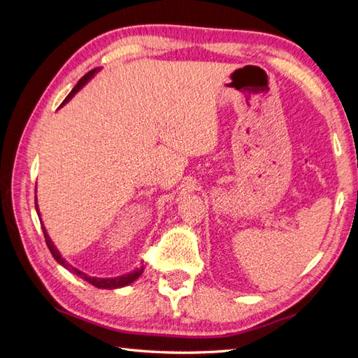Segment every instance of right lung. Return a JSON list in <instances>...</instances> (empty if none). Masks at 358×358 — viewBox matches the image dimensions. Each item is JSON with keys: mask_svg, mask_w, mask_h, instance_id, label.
<instances>
[{"mask_svg": "<svg viewBox=\"0 0 358 358\" xmlns=\"http://www.w3.org/2000/svg\"><path fill=\"white\" fill-rule=\"evenodd\" d=\"M99 71H100V69H94V70H91L90 73H86V74L83 76V78L78 82V85H76L74 88L71 90V92L67 95V99L64 100V103H62L61 106L69 103V101L73 99V96H74V94L79 92V91L83 88V86L94 78L95 73H99ZM36 210H37V215H38V218H40V210H38V204H37V197H36ZM40 220H41V218H40ZM41 230H43V234H45L46 245H48V248H49L50 254L53 255V258H55L57 262H58L62 267H66L67 270H70L71 273H74L76 276L82 278L83 280H86V282H90L91 285H94V287H96V288H101V289H116V288H122V287H127V285H129V284H133L134 280L138 279L140 275L143 273V268H145V267L142 266V267H138V268L133 270V272H129V273H127V275L116 276V278H94V276L86 275V273L80 272L79 268L73 267L70 263H67L66 259H64V258L61 257V254H59V251L57 249V246L53 245V242L50 241V237H49V234H48V231H46V229H45V225H43V221H41Z\"/></svg>", "mask_w": 358, "mask_h": 358, "instance_id": "add662e5", "label": "right lung"}]
</instances>
